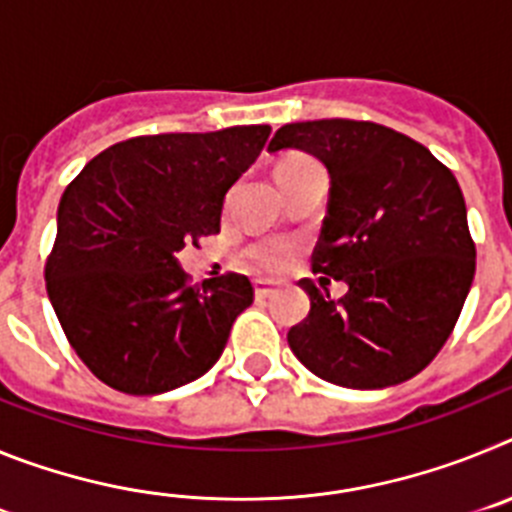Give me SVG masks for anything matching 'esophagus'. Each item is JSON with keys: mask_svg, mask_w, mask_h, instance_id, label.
<instances>
[{"mask_svg": "<svg viewBox=\"0 0 512 512\" xmlns=\"http://www.w3.org/2000/svg\"><path fill=\"white\" fill-rule=\"evenodd\" d=\"M274 292H277L274 282H266V279H256V282H253V295H256V300H266V297H271Z\"/></svg>", "mask_w": 512, "mask_h": 512, "instance_id": "obj_1", "label": "esophagus"}]
</instances>
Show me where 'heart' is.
<instances>
[{"instance_id": "1", "label": "heart", "mask_w": 512, "mask_h": 512, "mask_svg": "<svg viewBox=\"0 0 512 512\" xmlns=\"http://www.w3.org/2000/svg\"><path fill=\"white\" fill-rule=\"evenodd\" d=\"M307 164H315L312 158L307 156H289L279 164L277 174H287V171L302 169ZM243 261L251 266L253 271H261V274H274V271H282L289 264V246L282 241H261L253 243L243 253Z\"/></svg>"}]
</instances>
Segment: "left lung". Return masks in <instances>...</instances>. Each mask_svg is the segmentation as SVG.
<instances>
[{
    "label": "left lung",
    "instance_id": "1",
    "mask_svg": "<svg viewBox=\"0 0 512 512\" xmlns=\"http://www.w3.org/2000/svg\"><path fill=\"white\" fill-rule=\"evenodd\" d=\"M328 169V217L312 269L346 282L333 300L310 279V312L287 333L315 377L382 390L415 377L451 336L474 279L459 182L420 143L377 122L310 120L277 130Z\"/></svg>",
    "mask_w": 512,
    "mask_h": 512
}]
</instances>
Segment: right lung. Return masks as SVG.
Returning <instances> with one entry per match:
<instances>
[{
	"label": "right lung",
	"instance_id": "obj_1",
	"mask_svg": "<svg viewBox=\"0 0 512 512\" xmlns=\"http://www.w3.org/2000/svg\"><path fill=\"white\" fill-rule=\"evenodd\" d=\"M269 125L143 135L92 158L58 205L48 297L89 372L125 395H164L210 372L253 302L243 274L189 287L176 253L220 233L228 189Z\"/></svg>",
	"mask_w": 512,
	"mask_h": 512
}]
</instances>
